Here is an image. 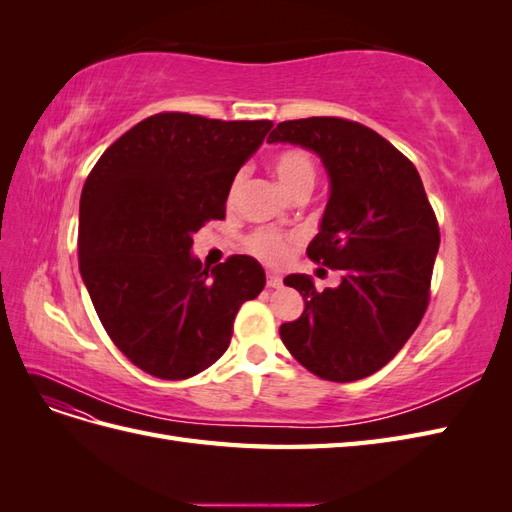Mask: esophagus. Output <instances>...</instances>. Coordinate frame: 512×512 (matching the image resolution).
<instances>
[{
    "instance_id": "esophagus-1",
    "label": "esophagus",
    "mask_w": 512,
    "mask_h": 512,
    "mask_svg": "<svg viewBox=\"0 0 512 512\" xmlns=\"http://www.w3.org/2000/svg\"><path fill=\"white\" fill-rule=\"evenodd\" d=\"M267 286L269 288H282V277L277 273H269L267 275Z\"/></svg>"
}]
</instances>
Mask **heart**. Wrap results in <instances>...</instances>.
<instances>
[{
  "instance_id": "heart-1",
  "label": "heart",
  "mask_w": 512,
  "mask_h": 512,
  "mask_svg": "<svg viewBox=\"0 0 512 512\" xmlns=\"http://www.w3.org/2000/svg\"><path fill=\"white\" fill-rule=\"evenodd\" d=\"M271 173L280 183V188L290 196L299 190H312L316 181V168L312 158L303 149H286L271 160ZM239 192V181L232 183L230 203ZM250 252L267 262H280L288 254V239L277 230H258L247 241Z\"/></svg>"
}]
</instances>
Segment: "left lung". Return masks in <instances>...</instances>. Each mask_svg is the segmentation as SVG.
Instances as JSON below:
<instances>
[{
    "instance_id": "obj_1",
    "label": "left lung",
    "mask_w": 512,
    "mask_h": 512,
    "mask_svg": "<svg viewBox=\"0 0 512 512\" xmlns=\"http://www.w3.org/2000/svg\"><path fill=\"white\" fill-rule=\"evenodd\" d=\"M267 143L314 151L329 175V200L307 256L342 271L337 288L316 290L303 273L284 284L305 301L280 327L288 352L312 374L352 382L374 374L421 322L440 230L414 164L356 121H282Z\"/></svg>"
}]
</instances>
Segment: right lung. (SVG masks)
I'll return each mask as SVG.
<instances>
[{
  "instance_id": "obj_1",
  "label": "right lung",
  "mask_w": 512,
  "mask_h": 512,
  "mask_svg": "<svg viewBox=\"0 0 512 512\" xmlns=\"http://www.w3.org/2000/svg\"><path fill=\"white\" fill-rule=\"evenodd\" d=\"M271 121L160 113L91 170L79 207V269L102 327L147 374L183 380L226 352L239 307L265 288L252 256L203 269L194 235L222 220L239 168Z\"/></svg>"
}]
</instances>
